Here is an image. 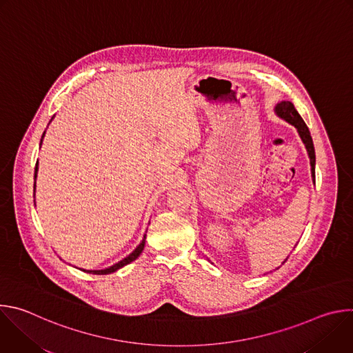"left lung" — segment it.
I'll list each match as a JSON object with an SVG mask.
<instances>
[{
  "label": "left lung",
  "instance_id": "left-lung-1",
  "mask_svg": "<svg viewBox=\"0 0 353 353\" xmlns=\"http://www.w3.org/2000/svg\"><path fill=\"white\" fill-rule=\"evenodd\" d=\"M275 114L285 120L286 123H289L290 125H293L297 132H299V137L300 139L303 141L305 146H306V150H307V155H309V159H310V166H312V180L313 183H316V152H314V145H313V139H312V135H310V131L306 125V123L303 121V119L300 117V114L297 113V110L294 109L293 103L289 102V100H282V102L276 103L275 109H274ZM288 260V259H286ZM285 260V261H286ZM283 261V263H285ZM282 263V264H283Z\"/></svg>",
  "mask_w": 353,
  "mask_h": 353
}]
</instances>
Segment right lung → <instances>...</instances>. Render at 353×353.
I'll return each instance as SVG.
<instances>
[{
	"instance_id": "right-lung-1",
	"label": "right lung",
	"mask_w": 353,
	"mask_h": 353,
	"mask_svg": "<svg viewBox=\"0 0 353 353\" xmlns=\"http://www.w3.org/2000/svg\"><path fill=\"white\" fill-rule=\"evenodd\" d=\"M54 119V116L52 117V120ZM52 120H50V123H52ZM48 123V124H50ZM44 134H46V131L43 132V135H41V139H40V146H41V142H43V138H44ZM37 170H39V161L36 162V168H34V185H33V196H34V194H36V177H37ZM145 240H146V234H143V237H142V240H141V243L137 245V248L132 251V253H130L125 259H123L121 261H119V263H116V264H113L112 267H108V268H105V270H82V271H85V272H89V274H96V275H108V274H112V272H116L117 270H120V268H123L124 265H127V264H130V263H132L134 260H137L139 256H141V253L143 251V247H145Z\"/></svg>"
}]
</instances>
